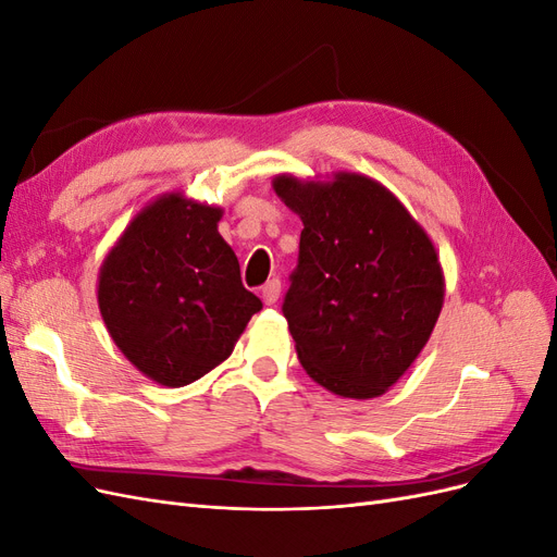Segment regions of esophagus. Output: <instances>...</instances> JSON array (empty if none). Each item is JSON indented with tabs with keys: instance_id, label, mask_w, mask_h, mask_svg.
Listing matches in <instances>:
<instances>
[{
	"instance_id": "esophagus-1",
	"label": "esophagus",
	"mask_w": 557,
	"mask_h": 557,
	"mask_svg": "<svg viewBox=\"0 0 557 557\" xmlns=\"http://www.w3.org/2000/svg\"><path fill=\"white\" fill-rule=\"evenodd\" d=\"M281 297V281L272 278L267 285H262V301L267 307H274Z\"/></svg>"
}]
</instances>
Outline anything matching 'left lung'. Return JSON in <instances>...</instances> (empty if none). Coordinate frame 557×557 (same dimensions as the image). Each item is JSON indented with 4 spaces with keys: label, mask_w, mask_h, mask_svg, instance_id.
I'll use <instances>...</instances> for the list:
<instances>
[{
    "label": "left lung",
    "mask_w": 557,
    "mask_h": 557,
    "mask_svg": "<svg viewBox=\"0 0 557 557\" xmlns=\"http://www.w3.org/2000/svg\"><path fill=\"white\" fill-rule=\"evenodd\" d=\"M272 188L305 225L283 301L301 367L339 397H381L440 320V252L407 207L364 174H278Z\"/></svg>",
    "instance_id": "left-lung-1"
}]
</instances>
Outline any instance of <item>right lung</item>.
Instances as JSON below:
<instances>
[{
    "label": "right lung",
    "mask_w": 557,
    "mask_h": 557,
    "mask_svg": "<svg viewBox=\"0 0 557 557\" xmlns=\"http://www.w3.org/2000/svg\"><path fill=\"white\" fill-rule=\"evenodd\" d=\"M221 207L164 193L132 218L99 267L97 305L144 376L188 385L225 362L262 301L218 232Z\"/></svg>",
    "instance_id": "right-lung-1"
}]
</instances>
